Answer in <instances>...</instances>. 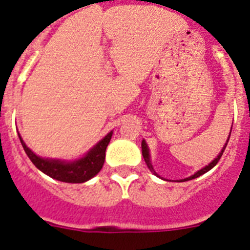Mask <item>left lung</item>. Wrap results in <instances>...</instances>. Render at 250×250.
Wrapping results in <instances>:
<instances>
[{
  "label": "left lung",
  "mask_w": 250,
  "mask_h": 250,
  "mask_svg": "<svg viewBox=\"0 0 250 250\" xmlns=\"http://www.w3.org/2000/svg\"><path fill=\"white\" fill-rule=\"evenodd\" d=\"M230 132H231V128H230ZM229 137H230V133H229L228 139H227V142H226V145H224V147L222 148V150H220V152H219V154H218V156L215 157V158L213 159V161L210 162V163H209L208 166H206V167H203V168H202V169L197 170V172H195L194 174L190 175V177H188V178L182 179L181 182H187V181H190V179L198 178V177H201L202 174H204V173H207V172H208V170L212 169V168L214 167L215 164H217L218 162H219L220 157H222V154H223L224 149H226V147H227V143H228V141H229ZM142 154H143V158H145L146 164H147V167L149 168L150 172H152L153 174H156L157 177H159V175L157 174V173H156V170H154V168H153V166H152V162H150V153H149V148H148V145H147V143H146L145 139H143V141H142Z\"/></svg>",
  "instance_id": "8db88e82"
}]
</instances>
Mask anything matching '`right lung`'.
Returning <instances> with one entry per match:
<instances>
[{"label": "right lung", "instance_id": "right-lung-1", "mask_svg": "<svg viewBox=\"0 0 250 250\" xmlns=\"http://www.w3.org/2000/svg\"><path fill=\"white\" fill-rule=\"evenodd\" d=\"M112 134H113V130H111L109 133H107V136L96 143L84 156L78 159H73V161L43 158V157L37 156L35 152L27 147L20 133L19 138L31 162L44 174L64 183H83L93 178L94 175H97L98 172L102 169L105 159V149L111 141Z\"/></svg>", "mask_w": 250, "mask_h": 250}]
</instances>
